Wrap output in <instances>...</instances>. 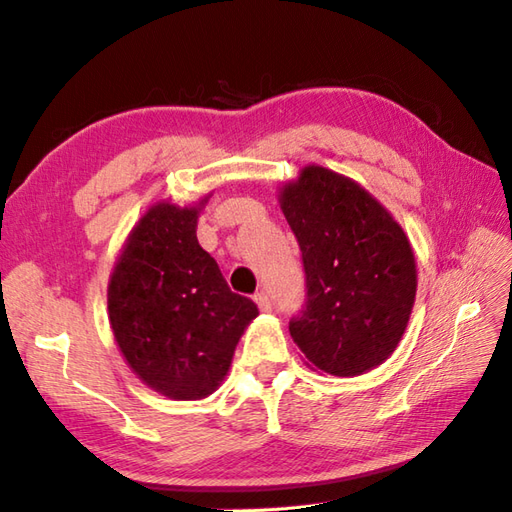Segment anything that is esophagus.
<instances>
[{"mask_svg": "<svg viewBox=\"0 0 512 512\" xmlns=\"http://www.w3.org/2000/svg\"><path fill=\"white\" fill-rule=\"evenodd\" d=\"M255 303L259 305L261 312H270V310H272V301H270V296H268L264 290H259V292L255 294Z\"/></svg>", "mask_w": 512, "mask_h": 512, "instance_id": "obj_1", "label": "esophagus"}]
</instances>
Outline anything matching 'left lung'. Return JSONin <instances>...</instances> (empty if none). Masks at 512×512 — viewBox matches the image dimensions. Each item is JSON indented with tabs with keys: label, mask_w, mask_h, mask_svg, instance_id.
I'll return each instance as SVG.
<instances>
[{
	"label": "left lung",
	"mask_w": 512,
	"mask_h": 512,
	"mask_svg": "<svg viewBox=\"0 0 512 512\" xmlns=\"http://www.w3.org/2000/svg\"><path fill=\"white\" fill-rule=\"evenodd\" d=\"M281 209L301 248L307 290L290 336L329 375L353 377L382 364L417 294L406 233L366 189L318 165L283 187Z\"/></svg>",
	"instance_id": "obj_1"
}]
</instances>
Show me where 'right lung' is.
Listing matches in <instances>:
<instances>
[{
    "mask_svg": "<svg viewBox=\"0 0 512 512\" xmlns=\"http://www.w3.org/2000/svg\"><path fill=\"white\" fill-rule=\"evenodd\" d=\"M198 209L154 205L128 237L109 283V318L130 368L165 397L202 399L227 375L259 314L196 240Z\"/></svg>",
    "mask_w": 512,
    "mask_h": 512,
    "instance_id": "right-lung-1",
    "label": "right lung"
}]
</instances>
